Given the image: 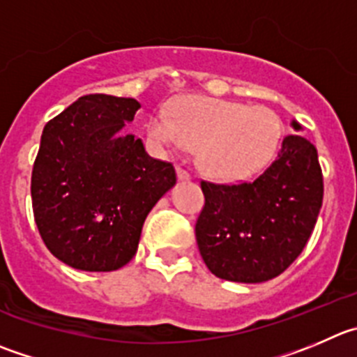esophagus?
<instances>
[{"mask_svg":"<svg viewBox=\"0 0 357 357\" xmlns=\"http://www.w3.org/2000/svg\"><path fill=\"white\" fill-rule=\"evenodd\" d=\"M176 176H178V181H191V175H189V172H185L184 168H176Z\"/></svg>","mask_w":357,"mask_h":357,"instance_id":"34e87169","label":"esophagus"}]
</instances>
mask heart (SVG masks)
Returning <instances> with one entry per match:
<instances>
[{
  "label": "heart",
  "mask_w": 357,
  "mask_h": 357,
  "mask_svg": "<svg viewBox=\"0 0 357 357\" xmlns=\"http://www.w3.org/2000/svg\"><path fill=\"white\" fill-rule=\"evenodd\" d=\"M280 117L266 107H247L219 98L182 96L147 122V137L159 151L196 145L203 173L219 182H240L270 162L282 140Z\"/></svg>",
  "instance_id": "heart-1"
}]
</instances>
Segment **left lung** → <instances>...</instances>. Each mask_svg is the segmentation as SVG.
Listing matches in <instances>:
<instances>
[{
    "instance_id": "8db88e82",
    "label": "left lung",
    "mask_w": 357,
    "mask_h": 357,
    "mask_svg": "<svg viewBox=\"0 0 357 357\" xmlns=\"http://www.w3.org/2000/svg\"><path fill=\"white\" fill-rule=\"evenodd\" d=\"M296 131L301 126L291 122ZM196 222L199 254L215 277L266 282L301 254L322 206L317 149L301 135L282 140L275 161L252 182H202Z\"/></svg>"
}]
</instances>
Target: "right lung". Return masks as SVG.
I'll return each instance as SVG.
<instances>
[{
    "label": "right lung",
    "mask_w": 357,
    "mask_h": 357,
    "mask_svg": "<svg viewBox=\"0 0 357 357\" xmlns=\"http://www.w3.org/2000/svg\"><path fill=\"white\" fill-rule=\"evenodd\" d=\"M135 98L89 94L43 128L33 166L35 222L47 249L82 271H114L137 254L142 227L175 185V168L126 135Z\"/></svg>",
    "instance_id": "right-lung-1"
}]
</instances>
